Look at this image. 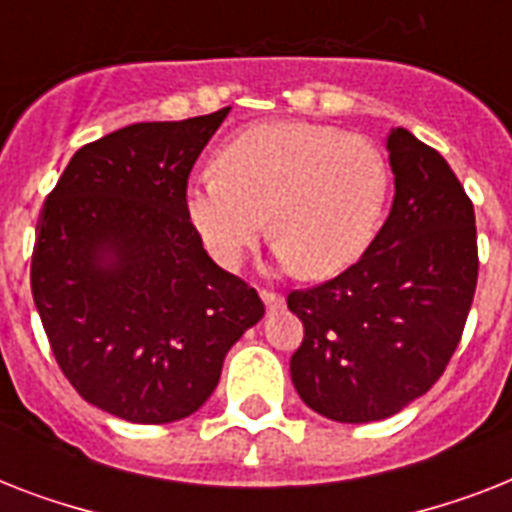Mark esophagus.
Wrapping results in <instances>:
<instances>
[{"mask_svg":"<svg viewBox=\"0 0 512 512\" xmlns=\"http://www.w3.org/2000/svg\"><path fill=\"white\" fill-rule=\"evenodd\" d=\"M260 297H263V303L268 311H281V308H284V297H281L279 292H268V289H263Z\"/></svg>","mask_w":512,"mask_h":512,"instance_id":"esophagus-1","label":"esophagus"}]
</instances>
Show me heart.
<instances>
[{"mask_svg":"<svg viewBox=\"0 0 512 512\" xmlns=\"http://www.w3.org/2000/svg\"><path fill=\"white\" fill-rule=\"evenodd\" d=\"M388 193V159L369 138L268 122L241 130L217 151V170L185 183L183 209L225 268H236L271 228L284 268L327 279L372 244Z\"/></svg>","mask_w":512,"mask_h":512,"instance_id":"b5f03b06","label":"heart"}]
</instances>
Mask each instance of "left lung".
<instances>
[{
  "label": "left lung",
  "instance_id": "left-lung-1",
  "mask_svg": "<svg viewBox=\"0 0 512 512\" xmlns=\"http://www.w3.org/2000/svg\"><path fill=\"white\" fill-rule=\"evenodd\" d=\"M385 148L396 196L380 233L348 271L287 297L305 327L295 390L335 422L385 420L428 393L476 292V215L452 167L404 127Z\"/></svg>",
  "mask_w": 512,
  "mask_h": 512
}]
</instances>
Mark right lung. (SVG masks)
Returning a JSON list of instances; mask_svg holds the SVG:
<instances>
[{
  "label": "right lung",
  "instance_id": "obj_1",
  "mask_svg": "<svg viewBox=\"0 0 512 512\" xmlns=\"http://www.w3.org/2000/svg\"><path fill=\"white\" fill-rule=\"evenodd\" d=\"M231 108L140 122L71 156L36 225L31 292L55 361L87 404L177 422L220 382L263 300L188 223L193 164Z\"/></svg>",
  "mask_w": 512,
  "mask_h": 512
}]
</instances>
